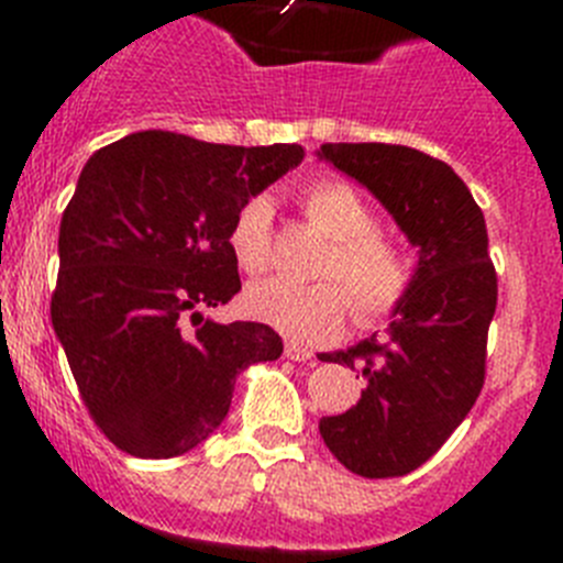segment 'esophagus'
I'll use <instances>...</instances> for the list:
<instances>
[{
	"label": "esophagus",
	"instance_id": "34e87169",
	"mask_svg": "<svg viewBox=\"0 0 563 563\" xmlns=\"http://www.w3.org/2000/svg\"><path fill=\"white\" fill-rule=\"evenodd\" d=\"M285 355L296 363H310L312 361V352L305 350V346H298V343H287L285 346Z\"/></svg>",
	"mask_w": 563,
	"mask_h": 563
}]
</instances>
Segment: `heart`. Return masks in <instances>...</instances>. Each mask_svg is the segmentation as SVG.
I'll list each match as a JSON object with an SVG mask.
<instances>
[{
  "label": "heart",
  "mask_w": 563,
  "mask_h": 563,
  "mask_svg": "<svg viewBox=\"0 0 563 563\" xmlns=\"http://www.w3.org/2000/svg\"><path fill=\"white\" fill-rule=\"evenodd\" d=\"M307 220L330 236L318 253L310 285L267 282L247 290V312L301 343L330 341L350 312L361 324L386 321L400 310L415 285L409 251L377 231L375 208L352 183L324 177L301 194ZM233 258L247 276L273 265V200L256 194L231 222Z\"/></svg>",
  "instance_id": "obj_1"
}]
</instances>
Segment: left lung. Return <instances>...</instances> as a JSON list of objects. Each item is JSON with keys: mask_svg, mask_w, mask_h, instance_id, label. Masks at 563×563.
Instances as JSON below:
<instances>
[{"mask_svg": "<svg viewBox=\"0 0 563 563\" xmlns=\"http://www.w3.org/2000/svg\"><path fill=\"white\" fill-rule=\"evenodd\" d=\"M318 154L369 188L420 247L415 285L389 338L321 355L361 369L366 380L350 411L318 422L327 449L366 479L406 476L442 449L485 386L487 327L499 292L485 217L454 168L426 152L324 143Z\"/></svg>", "mask_w": 563, "mask_h": 563, "instance_id": "1", "label": "left lung"}]
</instances>
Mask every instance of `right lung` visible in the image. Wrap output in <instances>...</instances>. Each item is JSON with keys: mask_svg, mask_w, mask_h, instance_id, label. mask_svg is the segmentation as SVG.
Listing matches in <instances>:
<instances>
[{"mask_svg": "<svg viewBox=\"0 0 563 563\" xmlns=\"http://www.w3.org/2000/svg\"><path fill=\"white\" fill-rule=\"evenodd\" d=\"M301 146H225L137 132L98 148L58 231L53 330L109 442L143 460L197 449L251 363L285 343L267 324L202 316L239 290L231 222L298 166Z\"/></svg>", "mask_w": 563, "mask_h": 563, "instance_id": "add662e5", "label": "right lung"}]
</instances>
